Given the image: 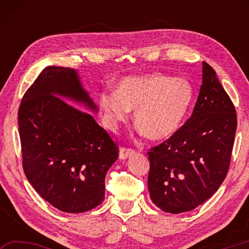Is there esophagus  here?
<instances>
[{
	"label": "esophagus",
	"mask_w": 249,
	"mask_h": 249,
	"mask_svg": "<svg viewBox=\"0 0 249 249\" xmlns=\"http://www.w3.org/2000/svg\"><path fill=\"white\" fill-rule=\"evenodd\" d=\"M135 154V150L130 149V148H124V147H122L120 149V159L122 160H125L129 158L130 156H133Z\"/></svg>",
	"instance_id": "esophagus-1"
}]
</instances>
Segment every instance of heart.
Returning <instances> with one entry per match:
<instances>
[{
  "mask_svg": "<svg viewBox=\"0 0 249 249\" xmlns=\"http://www.w3.org/2000/svg\"><path fill=\"white\" fill-rule=\"evenodd\" d=\"M195 99V87L189 80L155 72L123 79L115 93L100 96V107L111 128L127 122L129 111L135 109V125L145 136L165 142L182 127Z\"/></svg>",
  "mask_w": 249,
  "mask_h": 249,
  "instance_id": "b5f03b06",
  "label": "heart"
}]
</instances>
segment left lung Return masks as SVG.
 <instances>
[{"mask_svg":"<svg viewBox=\"0 0 249 249\" xmlns=\"http://www.w3.org/2000/svg\"><path fill=\"white\" fill-rule=\"evenodd\" d=\"M237 117L216 73L203 61L202 86L190 119L147 153L148 190L167 213L192 211L217 191L229 171Z\"/></svg>","mask_w":249,"mask_h":249,"instance_id":"left-lung-1","label":"left lung"}]
</instances>
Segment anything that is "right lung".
<instances>
[{
    "mask_svg": "<svg viewBox=\"0 0 249 249\" xmlns=\"http://www.w3.org/2000/svg\"><path fill=\"white\" fill-rule=\"evenodd\" d=\"M62 98L98 112L77 70L46 67L19 105L23 168L45 201L62 212L82 213L103 202L105 176L119 148L93 116Z\"/></svg>",
    "mask_w": 249,
    "mask_h": 249,
    "instance_id": "right-lung-1",
    "label": "right lung"
}]
</instances>
